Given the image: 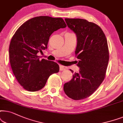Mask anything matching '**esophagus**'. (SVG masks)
<instances>
[{"label": "esophagus", "mask_w": 123, "mask_h": 123, "mask_svg": "<svg viewBox=\"0 0 123 123\" xmlns=\"http://www.w3.org/2000/svg\"><path fill=\"white\" fill-rule=\"evenodd\" d=\"M60 71H65V70H66V68H65L64 66H62V65H60Z\"/></svg>", "instance_id": "1"}]
</instances>
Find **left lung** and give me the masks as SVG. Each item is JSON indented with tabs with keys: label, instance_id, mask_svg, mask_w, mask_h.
<instances>
[{
	"label": "left lung",
	"instance_id": "1",
	"mask_svg": "<svg viewBox=\"0 0 123 123\" xmlns=\"http://www.w3.org/2000/svg\"><path fill=\"white\" fill-rule=\"evenodd\" d=\"M65 20L76 35L75 55L80 71L65 83L63 90L70 98L80 100L91 96L105 78L109 60L107 41L101 27L94 23L81 18Z\"/></svg>",
	"mask_w": 123,
	"mask_h": 123
}]
</instances>
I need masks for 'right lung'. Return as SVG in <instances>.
I'll list each match as a JSON object with an SVG mask.
<instances>
[{
	"mask_svg": "<svg viewBox=\"0 0 123 123\" xmlns=\"http://www.w3.org/2000/svg\"><path fill=\"white\" fill-rule=\"evenodd\" d=\"M66 27L62 18L39 16L26 21L14 33L9 44V61L14 75L25 89L39 91L50 75L58 73L56 62L39 60L37 54L47 48L54 31Z\"/></svg>",
	"mask_w": 123,
	"mask_h": 123,
	"instance_id": "add662e5",
	"label": "right lung"
}]
</instances>
